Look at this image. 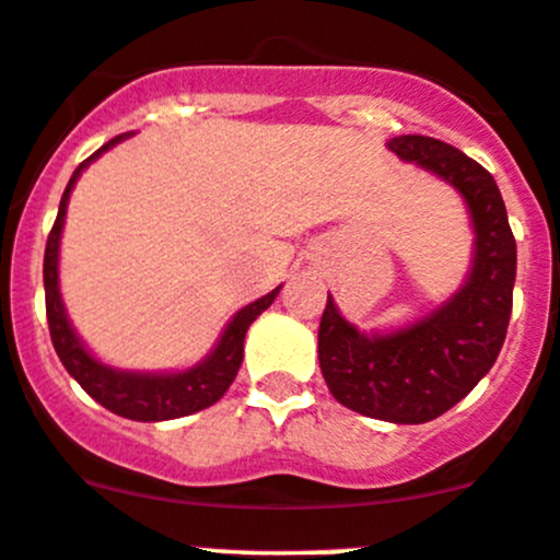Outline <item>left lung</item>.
Here are the masks:
<instances>
[{
  "mask_svg": "<svg viewBox=\"0 0 560 560\" xmlns=\"http://www.w3.org/2000/svg\"><path fill=\"white\" fill-rule=\"evenodd\" d=\"M388 150L463 194L476 235L474 268L443 306L390 334H361L328 295L317 352L336 401L390 424H424L465 399L495 363L512 317L517 243L485 166L432 136H394Z\"/></svg>",
  "mask_w": 560,
  "mask_h": 560,
  "instance_id": "1",
  "label": "left lung"
}]
</instances>
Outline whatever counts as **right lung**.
<instances>
[{
	"label": "right lung",
	"instance_id": "1",
	"mask_svg": "<svg viewBox=\"0 0 560 560\" xmlns=\"http://www.w3.org/2000/svg\"><path fill=\"white\" fill-rule=\"evenodd\" d=\"M125 136L130 133L114 136L112 142L103 144L97 153H92L90 159L81 161V164L75 166L73 177H70L68 188H65L57 221H54L51 232H48L46 257H43L46 317L48 330H51V345L54 350H57L59 361H62V366L68 369L70 377H73L92 399L101 401L106 410L117 412V416L130 418V421H170V418H183L191 416V412L197 410H205V407L215 405V401L226 394V388L232 385V380H235L237 369H241L243 363V339H246L248 325L276 301L281 287H276L273 292L262 295L259 301L243 306L241 312L230 319V325H226L224 334H221L215 350L210 352L205 361H199L197 366L186 369V372H122V369H112L106 366V363L97 361L95 355H90L86 347L81 345L79 336H75L73 325H70L68 314H65L62 295H59V237H62L70 191H73L79 175L90 166V161H95L97 155L106 153L108 148L122 142Z\"/></svg>",
	"mask_w": 560,
	"mask_h": 560
}]
</instances>
